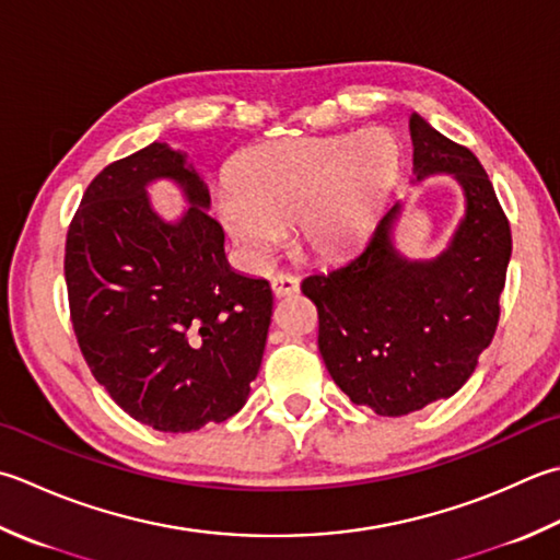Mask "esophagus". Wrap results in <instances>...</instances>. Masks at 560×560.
Listing matches in <instances>:
<instances>
[{
    "instance_id": "esophagus-1",
    "label": "esophagus",
    "mask_w": 560,
    "mask_h": 560,
    "mask_svg": "<svg viewBox=\"0 0 560 560\" xmlns=\"http://www.w3.org/2000/svg\"><path fill=\"white\" fill-rule=\"evenodd\" d=\"M271 291L277 299H283V295H291L299 291V279L293 277V273H277V277L271 279Z\"/></svg>"
}]
</instances>
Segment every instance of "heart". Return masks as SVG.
<instances>
[{"label": "heart", "mask_w": 560, "mask_h": 560, "mask_svg": "<svg viewBox=\"0 0 560 560\" xmlns=\"http://www.w3.org/2000/svg\"><path fill=\"white\" fill-rule=\"evenodd\" d=\"M398 174L400 142L386 128L259 142L215 191V211L249 259H265L291 223L303 252L330 259L369 235Z\"/></svg>", "instance_id": "obj_1"}]
</instances>
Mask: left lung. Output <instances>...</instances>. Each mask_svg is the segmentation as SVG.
I'll return each instance as SVG.
<instances>
[{
  "label": "left lung",
  "mask_w": 560,
  "mask_h": 560,
  "mask_svg": "<svg viewBox=\"0 0 560 560\" xmlns=\"http://www.w3.org/2000/svg\"><path fill=\"white\" fill-rule=\"evenodd\" d=\"M415 177L454 174L466 213L434 259L393 245L400 201L342 265L303 279L317 308V349L349 400L400 418L452 398L476 371L500 320L512 255L508 215L483 164L418 114L410 116Z\"/></svg>",
  "instance_id": "1"
}]
</instances>
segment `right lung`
<instances>
[{"label": "right lung", "mask_w": 560, "mask_h": 560, "mask_svg": "<svg viewBox=\"0 0 560 560\" xmlns=\"http://www.w3.org/2000/svg\"><path fill=\"white\" fill-rule=\"evenodd\" d=\"M177 183L190 208L164 222L147 184ZM208 186L186 152L150 142L96 174L65 243L70 317L94 378L130 418L194 432L243 408L271 323L267 279L230 269Z\"/></svg>", "instance_id": "1"}]
</instances>
